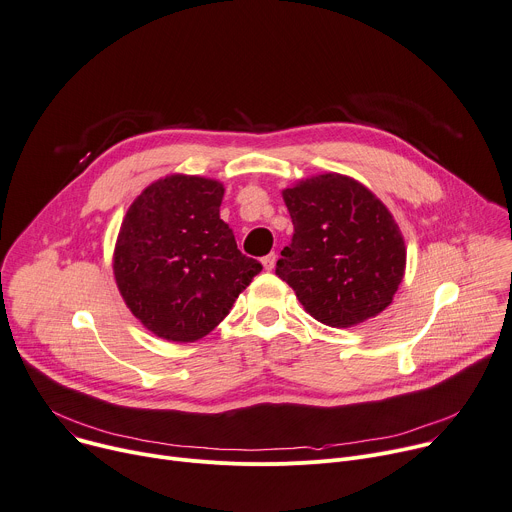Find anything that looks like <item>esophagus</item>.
<instances>
[{
    "label": "esophagus",
    "mask_w": 512,
    "mask_h": 512,
    "mask_svg": "<svg viewBox=\"0 0 512 512\" xmlns=\"http://www.w3.org/2000/svg\"><path fill=\"white\" fill-rule=\"evenodd\" d=\"M275 259H277V255H275V253H269V255H265V257L261 259V263H263V269H265V271H271V269L275 267Z\"/></svg>",
    "instance_id": "34e87169"
}]
</instances>
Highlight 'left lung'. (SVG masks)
Returning <instances> with one entry per match:
<instances>
[{
    "label": "left lung",
    "mask_w": 512,
    "mask_h": 512,
    "mask_svg": "<svg viewBox=\"0 0 512 512\" xmlns=\"http://www.w3.org/2000/svg\"><path fill=\"white\" fill-rule=\"evenodd\" d=\"M282 196L294 237L275 275L304 310L337 329L386 310L406 269L404 237L386 204L341 173L312 175Z\"/></svg>",
    "instance_id": "left-lung-1"
}]
</instances>
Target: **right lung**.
Segmentation results:
<instances>
[{
  "label": "right lung",
  "instance_id": "1",
  "mask_svg": "<svg viewBox=\"0 0 512 512\" xmlns=\"http://www.w3.org/2000/svg\"><path fill=\"white\" fill-rule=\"evenodd\" d=\"M218 179L173 173L130 204L114 247L116 286L153 335L194 343L226 318L261 271L220 218Z\"/></svg>",
  "mask_w": 512,
  "mask_h": 512
}]
</instances>
